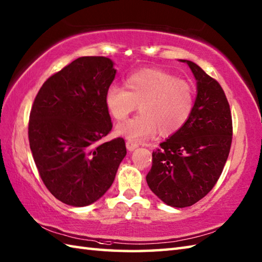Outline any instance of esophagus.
<instances>
[{
	"mask_svg": "<svg viewBox=\"0 0 262 262\" xmlns=\"http://www.w3.org/2000/svg\"><path fill=\"white\" fill-rule=\"evenodd\" d=\"M126 147H127V149L129 152H132V151H134V149H136L137 147H138V145L136 143H133V142H129L128 141L127 143H126Z\"/></svg>",
	"mask_w": 262,
	"mask_h": 262,
	"instance_id": "34e87169",
	"label": "esophagus"
}]
</instances>
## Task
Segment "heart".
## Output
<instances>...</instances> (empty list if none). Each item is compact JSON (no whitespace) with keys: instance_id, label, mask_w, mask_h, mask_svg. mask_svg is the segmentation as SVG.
Returning a JSON list of instances; mask_svg holds the SVG:
<instances>
[{"instance_id":"heart-1","label":"heart","mask_w":262,"mask_h":262,"mask_svg":"<svg viewBox=\"0 0 262 262\" xmlns=\"http://www.w3.org/2000/svg\"><path fill=\"white\" fill-rule=\"evenodd\" d=\"M104 105L117 121L126 119L137 104L140 115L116 127L117 135L133 143L154 136H170L185 126L194 107V90L190 83L158 69H144L130 74L125 88L110 85L104 93Z\"/></svg>"}]
</instances>
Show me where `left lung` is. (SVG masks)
<instances>
[{
    "label": "left lung",
    "instance_id": "1",
    "mask_svg": "<svg viewBox=\"0 0 262 262\" xmlns=\"http://www.w3.org/2000/svg\"><path fill=\"white\" fill-rule=\"evenodd\" d=\"M196 79L192 114L180 130L152 154L149 189L166 205L183 208L207 194L224 169L232 143L230 104L220 83L190 60L180 59Z\"/></svg>",
    "mask_w": 262,
    "mask_h": 262
}]
</instances>
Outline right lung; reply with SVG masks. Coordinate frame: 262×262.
I'll list each match as a JSON object with an SVG mask.
<instances>
[{
  "label": "right lung",
  "instance_id": "add662e5",
  "mask_svg": "<svg viewBox=\"0 0 262 262\" xmlns=\"http://www.w3.org/2000/svg\"><path fill=\"white\" fill-rule=\"evenodd\" d=\"M114 64L79 57L43 83L31 108L28 134L39 174L55 198L74 207L107 192L127 153L120 137L99 143L113 128L103 98Z\"/></svg>",
  "mask_w": 262,
  "mask_h": 262
}]
</instances>
